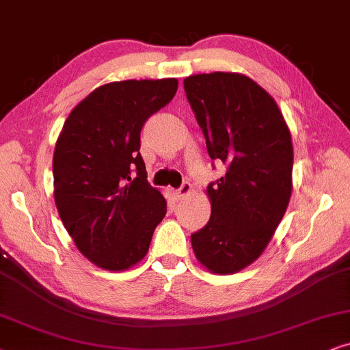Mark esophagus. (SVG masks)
Listing matches in <instances>:
<instances>
[{
  "label": "esophagus",
  "mask_w": 350,
  "mask_h": 350,
  "mask_svg": "<svg viewBox=\"0 0 350 350\" xmlns=\"http://www.w3.org/2000/svg\"><path fill=\"white\" fill-rule=\"evenodd\" d=\"M190 192H192V184L185 180V183H183V185H180L178 190H174V197H176V200H183L184 197H187Z\"/></svg>",
  "instance_id": "1"
}]
</instances>
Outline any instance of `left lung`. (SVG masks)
<instances>
[{
  "label": "left lung",
  "instance_id": "left-lung-1",
  "mask_svg": "<svg viewBox=\"0 0 350 350\" xmlns=\"http://www.w3.org/2000/svg\"><path fill=\"white\" fill-rule=\"evenodd\" d=\"M184 90L213 160L227 172L209 184L211 217L192 234L209 272L235 273L269 245L290 203L293 144L277 102L240 73L192 75Z\"/></svg>",
  "mask_w": 350,
  "mask_h": 350
}]
</instances>
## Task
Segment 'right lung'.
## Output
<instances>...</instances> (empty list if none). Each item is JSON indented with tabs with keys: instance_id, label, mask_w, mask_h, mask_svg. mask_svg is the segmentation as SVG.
Segmentation results:
<instances>
[{
	"instance_id": "right-lung-1",
	"label": "right lung",
	"mask_w": 350,
	"mask_h": 350,
	"mask_svg": "<svg viewBox=\"0 0 350 350\" xmlns=\"http://www.w3.org/2000/svg\"><path fill=\"white\" fill-rule=\"evenodd\" d=\"M176 78L99 86L70 111L55 142L54 200L80 253L105 270L146 258L166 200L147 183L141 129L170 104Z\"/></svg>"
}]
</instances>
